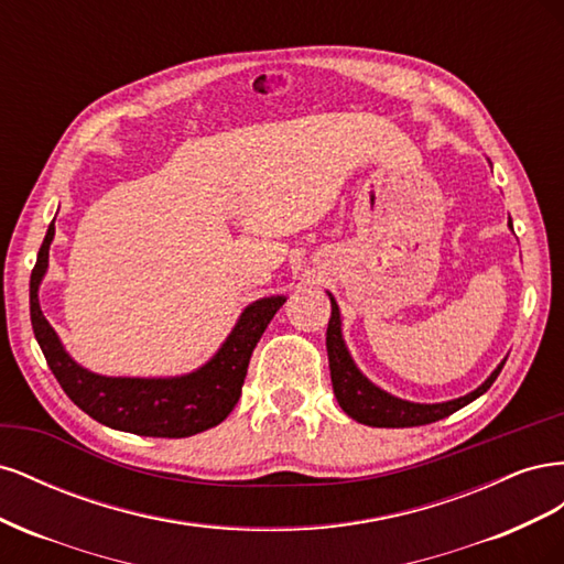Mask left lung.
I'll return each mask as SVG.
<instances>
[{
  "label": "left lung",
  "mask_w": 564,
  "mask_h": 564,
  "mask_svg": "<svg viewBox=\"0 0 564 564\" xmlns=\"http://www.w3.org/2000/svg\"><path fill=\"white\" fill-rule=\"evenodd\" d=\"M329 299H332V317L327 327V355H329L334 395L340 409H344L350 419L360 421L365 425H373V429H412V425H425V423L445 419L458 412L460 406H466L473 400L480 398L482 392H487L506 365L503 360L497 369L491 371V377L480 388H475L464 398L437 402V404H419V402L400 400L395 395H390V392L381 390L379 386H373L365 373L355 367L352 357L346 348V340L340 336L338 305L332 294Z\"/></svg>",
  "instance_id": "left-lung-1"
}]
</instances>
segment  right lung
<instances>
[{
    "instance_id": "1",
    "label": "right lung",
    "mask_w": 564,
    "mask_h": 564,
    "mask_svg": "<svg viewBox=\"0 0 564 564\" xmlns=\"http://www.w3.org/2000/svg\"><path fill=\"white\" fill-rule=\"evenodd\" d=\"M51 240L54 224L48 226L37 263L32 268L30 319L48 369L82 412L108 429L145 437H191L214 429L232 412L242 395L251 352L270 319L282 308L284 296H268L247 305L226 344L193 373L172 379L100 377L79 367L65 352L54 327L42 315L37 289L48 268Z\"/></svg>"
}]
</instances>
